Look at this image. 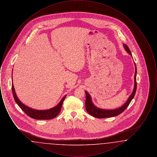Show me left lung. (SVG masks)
Wrapping results in <instances>:
<instances>
[{
  "label": "left lung",
  "mask_w": 157,
  "mask_h": 157,
  "mask_svg": "<svg viewBox=\"0 0 157 157\" xmlns=\"http://www.w3.org/2000/svg\"><path fill=\"white\" fill-rule=\"evenodd\" d=\"M124 48L126 50L127 52L130 55L132 56V53L131 52L129 48L128 47L127 45L124 44ZM135 72L134 75V88L133 90L132 93L131 95L128 98L127 102L123 105L122 106H121L118 108L115 109H101L99 108H98L96 106H95L93 104L91 97L90 96L89 93L85 90V94H86V101H85V106H86V111L91 115L92 116L97 118H109V117H113L117 116L121 113L122 112H124L125 109L128 107V106L130 104L132 99L134 98L136 90V65L135 63Z\"/></svg>",
  "instance_id": "1"
}]
</instances>
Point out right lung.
<instances>
[{
  "mask_svg": "<svg viewBox=\"0 0 157 157\" xmlns=\"http://www.w3.org/2000/svg\"><path fill=\"white\" fill-rule=\"evenodd\" d=\"M12 90L13 98L15 99V102H16V104L22 109L23 112L26 113L30 118H33L35 120H51L55 118L60 112L63 102L66 97V95L64 96V97L60 101L59 103L51 109L47 110H36L23 104L17 98V97L15 93V88L13 83L12 85Z\"/></svg>",
  "mask_w": 157,
  "mask_h": 157,
  "instance_id": "obj_1",
  "label": "right lung"
}]
</instances>
